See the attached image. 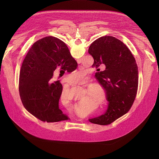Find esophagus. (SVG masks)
<instances>
[{
    "mask_svg": "<svg viewBox=\"0 0 159 159\" xmlns=\"http://www.w3.org/2000/svg\"><path fill=\"white\" fill-rule=\"evenodd\" d=\"M80 67H81V66H80ZM89 79L87 78V80H86V82H89Z\"/></svg>",
    "mask_w": 159,
    "mask_h": 159,
    "instance_id": "obj_1",
    "label": "esophagus"
}]
</instances>
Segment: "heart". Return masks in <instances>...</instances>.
<instances>
[{
  "label": "heart",
  "mask_w": 159,
  "mask_h": 159,
  "mask_svg": "<svg viewBox=\"0 0 159 159\" xmlns=\"http://www.w3.org/2000/svg\"><path fill=\"white\" fill-rule=\"evenodd\" d=\"M86 74L84 72H77L70 74L66 77V79L70 82H74L77 84H81L85 79ZM93 95L98 100H99L102 97V94L98 88L93 90Z\"/></svg>",
  "instance_id": "obj_1"
}]
</instances>
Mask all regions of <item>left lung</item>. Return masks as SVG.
Here are the masks:
<instances>
[{
    "mask_svg": "<svg viewBox=\"0 0 159 159\" xmlns=\"http://www.w3.org/2000/svg\"><path fill=\"white\" fill-rule=\"evenodd\" d=\"M88 52L94 60L93 66L96 69L101 65L106 66L104 71L96 72L95 77L105 90L108 101L104 114L89 121L101 125H109L126 114L133 104L139 84L137 65L128 48L113 36L97 39L90 44Z\"/></svg>",
    "mask_w": 159,
    "mask_h": 159,
    "instance_id": "left-lung-1",
    "label": "left lung"
}]
</instances>
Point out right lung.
<instances>
[{
    "label": "right lung",
    "instance_id": "add662e5",
    "mask_svg": "<svg viewBox=\"0 0 159 159\" xmlns=\"http://www.w3.org/2000/svg\"><path fill=\"white\" fill-rule=\"evenodd\" d=\"M72 72L77 63L64 42L48 36L35 42L22 62L19 90L22 104L31 115L42 121L58 122L69 119L59 108L62 85L51 82L57 68Z\"/></svg>",
    "mask_w": 159,
    "mask_h": 159
}]
</instances>
